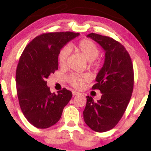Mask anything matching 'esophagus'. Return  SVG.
Here are the masks:
<instances>
[{"instance_id": "obj_1", "label": "esophagus", "mask_w": 151, "mask_h": 151, "mask_svg": "<svg viewBox=\"0 0 151 151\" xmlns=\"http://www.w3.org/2000/svg\"><path fill=\"white\" fill-rule=\"evenodd\" d=\"M79 94H80V93L78 92H76V91H73V96H76V95H78Z\"/></svg>"}]
</instances>
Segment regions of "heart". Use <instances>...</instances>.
<instances>
[{
    "label": "heart",
    "mask_w": 151,
    "mask_h": 151,
    "mask_svg": "<svg viewBox=\"0 0 151 151\" xmlns=\"http://www.w3.org/2000/svg\"><path fill=\"white\" fill-rule=\"evenodd\" d=\"M70 48H74L81 54L88 61L90 65L94 69H97L99 65L96 63H94L100 54V49L98 46L92 40L84 39L79 41L75 44L70 46ZM69 56V48L64 47L61 50L58 57V62L61 67H65L67 64L68 59ZM68 82L76 89H81L84 83L90 80V76L87 74L84 75H72L68 77Z\"/></svg>",
    "instance_id": "obj_1"
}]
</instances>
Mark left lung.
Returning <instances> with one entry per match:
<instances>
[{
	"label": "left lung",
	"mask_w": 151,
	"mask_h": 151,
	"mask_svg": "<svg viewBox=\"0 0 151 151\" xmlns=\"http://www.w3.org/2000/svg\"><path fill=\"white\" fill-rule=\"evenodd\" d=\"M87 37L103 47L105 58L96 76L97 83L92 88L101 91V99L94 102L92 97L86 96L83 119L93 131L105 132L118 124L126 111L133 90V66L129 52L120 42L93 33Z\"/></svg>",
	"instance_id": "1"
}]
</instances>
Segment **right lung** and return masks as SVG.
Wrapping results in <instances>:
<instances>
[{"label":"right lung","instance_id":"1","mask_svg":"<svg viewBox=\"0 0 151 151\" xmlns=\"http://www.w3.org/2000/svg\"><path fill=\"white\" fill-rule=\"evenodd\" d=\"M78 33H46L37 36L25 47L16 69L17 94L27 120L39 129L58 122L73 94L63 88L57 94L47 86L48 78L58 70L60 50Z\"/></svg>","mask_w":151,"mask_h":151}]
</instances>
